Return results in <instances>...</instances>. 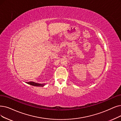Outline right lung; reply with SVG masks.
Masks as SVG:
<instances>
[{
  "mask_svg": "<svg viewBox=\"0 0 121 121\" xmlns=\"http://www.w3.org/2000/svg\"><path fill=\"white\" fill-rule=\"evenodd\" d=\"M27 84H30L31 85H33V86H40V87H43L44 86L45 84V83H43V84H40V83H36V82H32V81H31V82H26Z\"/></svg>",
  "mask_w": 121,
  "mask_h": 121,
  "instance_id": "right-lung-1",
  "label": "right lung"
}]
</instances>
